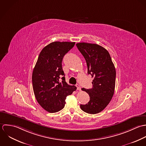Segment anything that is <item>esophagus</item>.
<instances>
[{
	"label": "esophagus",
	"mask_w": 146,
	"mask_h": 146,
	"mask_svg": "<svg viewBox=\"0 0 146 146\" xmlns=\"http://www.w3.org/2000/svg\"><path fill=\"white\" fill-rule=\"evenodd\" d=\"M76 87H77V89L78 90L80 91V90H81V86H80V85H78V84H77V85H76Z\"/></svg>",
	"instance_id": "esophagus-1"
}]
</instances>
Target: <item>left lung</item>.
Returning <instances> with one entry per match:
<instances>
[{"label": "left lung", "instance_id": "1", "mask_svg": "<svg viewBox=\"0 0 146 146\" xmlns=\"http://www.w3.org/2000/svg\"><path fill=\"white\" fill-rule=\"evenodd\" d=\"M76 46L85 58L88 74L94 78L92 88H82L89 95L90 101L81 104V110L89 114L102 112L110 103L114 94L116 69L108 51L97 44L78 43Z\"/></svg>", "mask_w": 146, "mask_h": 146}]
</instances>
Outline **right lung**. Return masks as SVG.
Here are the masks:
<instances>
[{
  "instance_id": "obj_1",
  "label": "right lung",
  "mask_w": 146,
  "mask_h": 146,
  "mask_svg": "<svg viewBox=\"0 0 146 146\" xmlns=\"http://www.w3.org/2000/svg\"><path fill=\"white\" fill-rule=\"evenodd\" d=\"M74 44L75 42H69L50 43L40 52L33 69L32 84L35 98L48 112L61 110L65 106L66 96L77 89L75 86L66 82L62 68V58Z\"/></svg>"
}]
</instances>
